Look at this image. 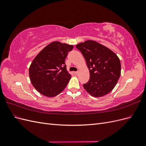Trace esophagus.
<instances>
[{
  "label": "esophagus",
  "mask_w": 146,
  "mask_h": 146,
  "mask_svg": "<svg viewBox=\"0 0 146 146\" xmlns=\"http://www.w3.org/2000/svg\"><path fill=\"white\" fill-rule=\"evenodd\" d=\"M74 73H75V74L78 75V74H79V72H78V71H77V72H74Z\"/></svg>",
  "instance_id": "1"
}]
</instances>
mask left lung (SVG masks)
<instances>
[{"instance_id": "left-lung-1", "label": "left lung", "mask_w": 146, "mask_h": 146, "mask_svg": "<svg viewBox=\"0 0 146 146\" xmlns=\"http://www.w3.org/2000/svg\"><path fill=\"white\" fill-rule=\"evenodd\" d=\"M76 47L85 58L90 78L83 88L96 98L111 92L121 76L120 60L116 54L101 44L88 40L78 44Z\"/></svg>"}]
</instances>
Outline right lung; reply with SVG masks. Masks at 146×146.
I'll return each instance as SVG.
<instances>
[{"instance_id":"1","label":"right lung","mask_w":146,"mask_h":146,"mask_svg":"<svg viewBox=\"0 0 146 146\" xmlns=\"http://www.w3.org/2000/svg\"><path fill=\"white\" fill-rule=\"evenodd\" d=\"M74 46L58 41L46 46L34 58L29 68L33 86L39 93L52 98L59 94L71 78L65 59Z\"/></svg>"}]
</instances>
